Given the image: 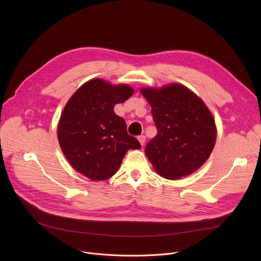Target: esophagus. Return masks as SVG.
<instances>
[{"label":"esophagus","instance_id":"esophagus-1","mask_svg":"<svg viewBox=\"0 0 261 261\" xmlns=\"http://www.w3.org/2000/svg\"><path fill=\"white\" fill-rule=\"evenodd\" d=\"M138 139H139V142H140V143H141V145H144V144H145V141H146V136H145V135H144V134H142V135H140V136H139V138H138Z\"/></svg>","mask_w":261,"mask_h":261}]
</instances>
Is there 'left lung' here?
<instances>
[{
    "label": "left lung",
    "instance_id": "8db88e82",
    "mask_svg": "<svg viewBox=\"0 0 261 261\" xmlns=\"http://www.w3.org/2000/svg\"><path fill=\"white\" fill-rule=\"evenodd\" d=\"M158 133L145 148L163 177L176 180L200 168L215 146V120L207 107L184 86L142 89Z\"/></svg>",
    "mask_w": 261,
    "mask_h": 261
}]
</instances>
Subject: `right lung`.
<instances>
[{
	"label": "right lung",
	"instance_id": "right-lung-1",
	"mask_svg": "<svg viewBox=\"0 0 261 261\" xmlns=\"http://www.w3.org/2000/svg\"><path fill=\"white\" fill-rule=\"evenodd\" d=\"M132 94L129 86L92 79L64 107L58 125L61 150L75 170L93 181L111 177L128 150L141 148L128 134L125 119L114 112V106Z\"/></svg>",
	"mask_w": 261,
	"mask_h": 261
}]
</instances>
